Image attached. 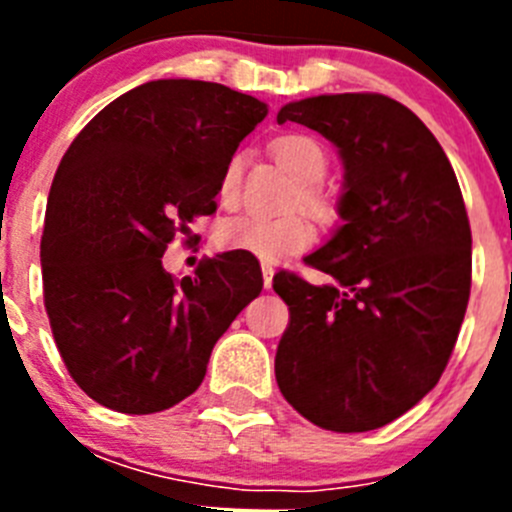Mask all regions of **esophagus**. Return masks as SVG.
Segmentation results:
<instances>
[{
  "label": "esophagus",
  "mask_w": 512,
  "mask_h": 512,
  "mask_svg": "<svg viewBox=\"0 0 512 512\" xmlns=\"http://www.w3.org/2000/svg\"><path fill=\"white\" fill-rule=\"evenodd\" d=\"M261 274H264V287L271 289V279H274V266L261 264Z\"/></svg>",
  "instance_id": "obj_1"
}]
</instances>
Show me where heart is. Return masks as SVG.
<instances>
[{
  "mask_svg": "<svg viewBox=\"0 0 512 512\" xmlns=\"http://www.w3.org/2000/svg\"><path fill=\"white\" fill-rule=\"evenodd\" d=\"M274 153L305 184L302 187V205L307 210L318 212V215H328V202L320 194V189L315 187L328 174V153H325V148L310 135L292 133L274 140ZM243 164H246V156L235 153V156L228 158V164L220 174L217 200L223 202L225 207H233L241 197ZM217 241H220V246L230 248V251H243L253 259L271 264V261H282L287 256H295V253L310 248L312 241H315V230L302 215L264 217L246 212V215L225 217L220 228H217Z\"/></svg>",
  "mask_w": 512,
  "mask_h": 512,
  "instance_id": "1",
  "label": "heart"
}]
</instances>
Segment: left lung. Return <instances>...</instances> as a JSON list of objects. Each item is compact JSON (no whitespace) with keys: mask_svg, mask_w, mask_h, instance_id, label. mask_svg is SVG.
I'll list each match as a JSON object with an SVG mask.
<instances>
[{"mask_svg":"<svg viewBox=\"0 0 512 512\" xmlns=\"http://www.w3.org/2000/svg\"><path fill=\"white\" fill-rule=\"evenodd\" d=\"M338 148L343 223L307 256L328 284L279 271L289 325L274 359L284 400L325 431L382 428L441 379L472 287V230L456 174L433 133L384 94L289 102Z\"/></svg>","mask_w":512,"mask_h":512,"instance_id":"obj_1","label":"left lung"}]
</instances>
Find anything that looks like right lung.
<instances>
[{"instance_id": "right-lung-1", "label": "right lung", "mask_w": 512, "mask_h": 512, "mask_svg": "<svg viewBox=\"0 0 512 512\" xmlns=\"http://www.w3.org/2000/svg\"><path fill=\"white\" fill-rule=\"evenodd\" d=\"M266 104L223 84L158 79L110 102L63 153L45 210V312L92 400L161 413L202 384L212 346L264 287L243 251L161 264L176 233L215 212L217 184Z\"/></svg>"}]
</instances>
